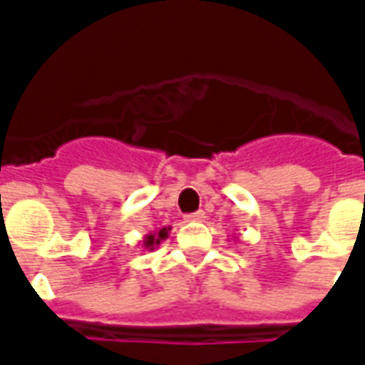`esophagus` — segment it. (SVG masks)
<instances>
[{
  "label": "esophagus",
  "mask_w": 365,
  "mask_h": 365,
  "mask_svg": "<svg viewBox=\"0 0 365 365\" xmlns=\"http://www.w3.org/2000/svg\"><path fill=\"white\" fill-rule=\"evenodd\" d=\"M185 219H187V221H203V219H205V213H203V211H195V213L185 215Z\"/></svg>",
  "instance_id": "esophagus-1"
}]
</instances>
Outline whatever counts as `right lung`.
Returning a JSON list of instances; mask_svg holds the SVG:
<instances>
[{
	"mask_svg": "<svg viewBox=\"0 0 365 365\" xmlns=\"http://www.w3.org/2000/svg\"><path fill=\"white\" fill-rule=\"evenodd\" d=\"M168 232H170V227H164V229H160L158 232L146 235L143 240V246L144 248H148V250H154V246H158L164 238H168Z\"/></svg>",
	"mask_w": 365,
	"mask_h": 365,
	"instance_id": "1",
	"label": "right lung"
}]
</instances>
